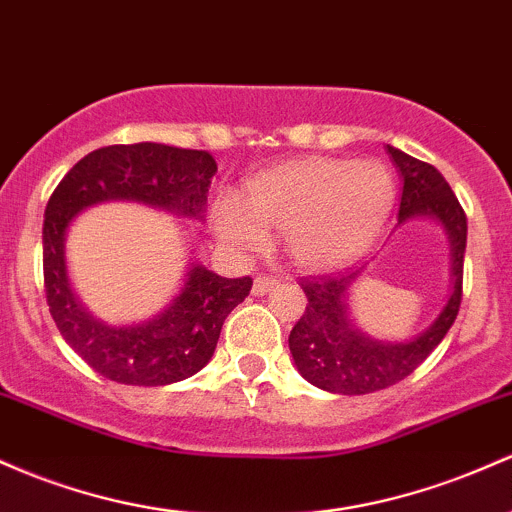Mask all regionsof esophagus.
Listing matches in <instances>:
<instances>
[{"mask_svg":"<svg viewBox=\"0 0 512 512\" xmlns=\"http://www.w3.org/2000/svg\"><path fill=\"white\" fill-rule=\"evenodd\" d=\"M279 286V279L272 277H257L255 284H252V294L255 296H265L269 291H274Z\"/></svg>","mask_w":512,"mask_h":512,"instance_id":"obj_1","label":"esophagus"}]
</instances>
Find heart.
Here are the masks:
<instances>
[{
	"label": "heart",
	"mask_w": 512,
	"mask_h": 512,
	"mask_svg": "<svg viewBox=\"0 0 512 512\" xmlns=\"http://www.w3.org/2000/svg\"><path fill=\"white\" fill-rule=\"evenodd\" d=\"M396 182L376 160L299 157L245 184V204L218 196L213 228L238 250H265L269 230L284 233L291 260L311 272L355 262L389 221Z\"/></svg>",
	"instance_id": "b5f03b06"
}]
</instances>
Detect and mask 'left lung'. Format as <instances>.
I'll return each mask as SVG.
<instances>
[{"label":"left lung","mask_w":512,"mask_h":512,"mask_svg":"<svg viewBox=\"0 0 512 512\" xmlns=\"http://www.w3.org/2000/svg\"><path fill=\"white\" fill-rule=\"evenodd\" d=\"M403 179L398 228L425 218L445 230L449 240V294L442 311L425 330L408 340H381L364 333L350 311L352 286L367 267L340 277L303 279L308 303L289 335L296 369L308 384L342 396H362L398 384L413 374L440 345L462 303V274L466 252V216L449 184L428 162L386 145ZM369 265V262H367Z\"/></svg>","instance_id":"1"}]
</instances>
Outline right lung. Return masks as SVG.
<instances>
[{"mask_svg": "<svg viewBox=\"0 0 512 512\" xmlns=\"http://www.w3.org/2000/svg\"><path fill=\"white\" fill-rule=\"evenodd\" d=\"M206 150L162 143L109 145L84 155L46 206L43 277L50 316L67 345L94 372L116 384L167 386L209 364L223 320L250 294L252 279H226L192 260L182 284L155 316L136 323H106L72 291L65 243L75 218L109 201H133L189 221H204L216 174Z\"/></svg>", "mask_w": 512, "mask_h": 512, "instance_id": "right-lung-1", "label": "right lung"}]
</instances>
